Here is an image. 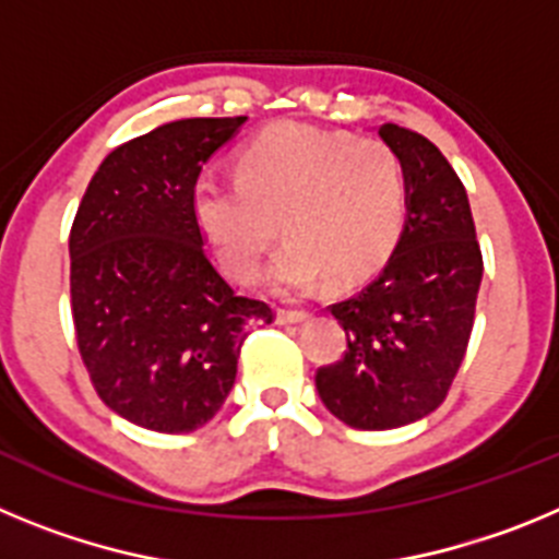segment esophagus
I'll return each instance as SVG.
<instances>
[{
    "label": "esophagus",
    "instance_id": "obj_1",
    "mask_svg": "<svg viewBox=\"0 0 559 559\" xmlns=\"http://www.w3.org/2000/svg\"><path fill=\"white\" fill-rule=\"evenodd\" d=\"M308 319V310H276V322L280 324H296Z\"/></svg>",
    "mask_w": 559,
    "mask_h": 559
}]
</instances>
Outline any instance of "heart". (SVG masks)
<instances>
[{"mask_svg": "<svg viewBox=\"0 0 559 559\" xmlns=\"http://www.w3.org/2000/svg\"><path fill=\"white\" fill-rule=\"evenodd\" d=\"M403 159L378 140L283 122L257 133L237 156V179L201 176L192 221L237 283H254L280 231L274 288L302 294L322 274L358 283L392 257L406 226Z\"/></svg>", "mask_w": 559, "mask_h": 559, "instance_id": "obj_1", "label": "heart"}]
</instances>
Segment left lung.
I'll return each mask as SVG.
<instances>
[{"instance_id": "left-lung-1", "label": "left lung", "mask_w": 559, "mask_h": 559, "mask_svg": "<svg viewBox=\"0 0 559 559\" xmlns=\"http://www.w3.org/2000/svg\"><path fill=\"white\" fill-rule=\"evenodd\" d=\"M406 167V226L372 283L330 305L347 333L344 358L316 372L333 417L389 431L445 400L473 330L484 263L467 192L423 133L378 128Z\"/></svg>"}]
</instances>
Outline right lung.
<instances>
[{"mask_svg": "<svg viewBox=\"0 0 559 559\" xmlns=\"http://www.w3.org/2000/svg\"><path fill=\"white\" fill-rule=\"evenodd\" d=\"M243 122L192 117L114 147L72 224L78 349L103 403L147 431L206 426L235 386L246 330L274 319L218 274L190 210L201 167Z\"/></svg>", "mask_w": 559, "mask_h": 559, "instance_id": "right-lung-1", "label": "right lung"}]
</instances>
